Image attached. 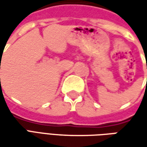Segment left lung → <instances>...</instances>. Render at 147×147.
<instances>
[{
    "instance_id": "1",
    "label": "left lung",
    "mask_w": 147,
    "mask_h": 147,
    "mask_svg": "<svg viewBox=\"0 0 147 147\" xmlns=\"http://www.w3.org/2000/svg\"><path fill=\"white\" fill-rule=\"evenodd\" d=\"M146 69H147V63H146Z\"/></svg>"
}]
</instances>
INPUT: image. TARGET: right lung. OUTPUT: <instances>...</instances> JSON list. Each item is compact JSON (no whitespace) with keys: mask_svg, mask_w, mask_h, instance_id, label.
<instances>
[{"mask_svg":"<svg viewBox=\"0 0 147 147\" xmlns=\"http://www.w3.org/2000/svg\"><path fill=\"white\" fill-rule=\"evenodd\" d=\"M0 79H1V78H0Z\"/></svg>","mask_w":147,"mask_h":147,"instance_id":"right-lung-1","label":"right lung"}]
</instances>
